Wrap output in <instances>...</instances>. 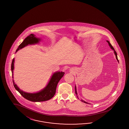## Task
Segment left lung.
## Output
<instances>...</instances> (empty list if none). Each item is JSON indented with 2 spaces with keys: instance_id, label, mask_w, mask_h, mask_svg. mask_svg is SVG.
<instances>
[{
  "instance_id": "obj_1",
  "label": "left lung",
  "mask_w": 129,
  "mask_h": 129,
  "mask_svg": "<svg viewBox=\"0 0 129 129\" xmlns=\"http://www.w3.org/2000/svg\"><path fill=\"white\" fill-rule=\"evenodd\" d=\"M107 42L109 44V45L110 46V47L111 48V49H112V50H113V51H114V54L115 55V56H116V58L117 59V60H118V61L119 62V60L118 59V58H117V53H116V52L114 50V48H113V47L112 46V45H111V44L109 42V41H107ZM75 93L76 94V95H77V96L78 98V95H77V90H76V86H75ZM81 101L83 102H84V103H86V104H88V103H87V102H86L84 101V100H81Z\"/></svg>"
}]
</instances>
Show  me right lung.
Instances as JSON below:
<instances>
[{
    "mask_svg": "<svg viewBox=\"0 0 129 129\" xmlns=\"http://www.w3.org/2000/svg\"><path fill=\"white\" fill-rule=\"evenodd\" d=\"M40 39L37 38L33 34H31L23 40L16 50V52L20 49L23 48L28 45V44H32L38 43ZM14 58L13 59L11 63V71H12V78H13V70L14 69ZM64 72H57L52 75L51 79L48 83L47 86L42 91L35 93H28L20 90L19 88L15 84L14 80L13 82L14 86L16 90H17L23 98L27 100L32 102H43L47 101L53 98L56 93V90L57 84L64 75Z\"/></svg>",
    "mask_w": 129,
    "mask_h": 129,
    "instance_id": "right-lung-1",
    "label": "right lung"
}]
</instances>
